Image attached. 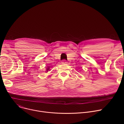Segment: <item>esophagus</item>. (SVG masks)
Wrapping results in <instances>:
<instances>
[{
	"mask_svg": "<svg viewBox=\"0 0 124 124\" xmlns=\"http://www.w3.org/2000/svg\"><path fill=\"white\" fill-rule=\"evenodd\" d=\"M62 64H67V62L66 60H63L62 61Z\"/></svg>",
	"mask_w": 124,
	"mask_h": 124,
	"instance_id": "34e87169",
	"label": "esophagus"
}]
</instances>
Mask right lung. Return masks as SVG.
<instances>
[{"label":"right lung","mask_w":124,"mask_h":124,"mask_svg":"<svg viewBox=\"0 0 124 124\" xmlns=\"http://www.w3.org/2000/svg\"><path fill=\"white\" fill-rule=\"evenodd\" d=\"M49 70H50V67H48L46 69V71H47V72H48V71Z\"/></svg>","instance_id":"add662e5"}]
</instances>
